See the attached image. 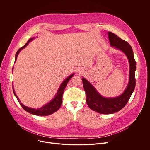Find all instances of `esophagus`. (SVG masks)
<instances>
[{
	"label": "esophagus",
	"instance_id": "34e87169",
	"mask_svg": "<svg viewBox=\"0 0 150 150\" xmlns=\"http://www.w3.org/2000/svg\"><path fill=\"white\" fill-rule=\"evenodd\" d=\"M81 71H79V72H78V73H79V74H81Z\"/></svg>",
	"mask_w": 150,
	"mask_h": 150
}]
</instances>
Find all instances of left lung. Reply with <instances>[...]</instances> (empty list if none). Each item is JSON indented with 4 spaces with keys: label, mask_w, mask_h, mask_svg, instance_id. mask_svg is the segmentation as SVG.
Instances as JSON below:
<instances>
[{
    "label": "left lung",
    "mask_w": 150,
    "mask_h": 150,
    "mask_svg": "<svg viewBox=\"0 0 150 150\" xmlns=\"http://www.w3.org/2000/svg\"><path fill=\"white\" fill-rule=\"evenodd\" d=\"M108 36L110 45L122 51L129 60V81L125 90L120 96L113 98H105L97 92L86 79L83 78L82 79L88 107L94 111L102 114L114 113L123 108L134 92L136 84L135 77L136 62L131 46L127 42L112 32H108Z\"/></svg>",
    "instance_id": "1"
}]
</instances>
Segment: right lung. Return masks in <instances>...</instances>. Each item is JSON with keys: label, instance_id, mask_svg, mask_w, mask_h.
I'll return each mask as SVG.
<instances>
[{"label": "right lung", "instance_id": "obj_1", "mask_svg": "<svg viewBox=\"0 0 150 150\" xmlns=\"http://www.w3.org/2000/svg\"><path fill=\"white\" fill-rule=\"evenodd\" d=\"M34 38V37L30 38L24 46H23L22 47H21L17 51V52H16V53L15 54V61L16 60L17 56H18L19 53L20 52V51L22 50V49H23L24 48H25L28 45V44L29 43V42L31 40H33ZM12 71H13V69H12ZM74 74H72L71 75H70L69 77H68L67 78H66L65 80L63 81V82L61 83L60 87L59 88V89L57 90V94H56V96H54V98L52 101H50L49 103H47L45 105L42 106V107H41V108H40L39 109H37L28 108V107L24 105L23 104L21 103L20 102V101L19 100L18 97L16 96V94H15V93L14 91L13 88V93H14L15 97H16L18 101H19L20 105L22 106V108L25 111H27V112H28L30 113H31L33 115H37V116H48V115H50L53 114V113L56 112L60 108V106H61L62 103V96H63V91H64V90H65V87L67 86V83H68L69 81L71 79V78L74 76Z\"/></svg>", "mask_w": 150, "mask_h": 150}]
</instances>
